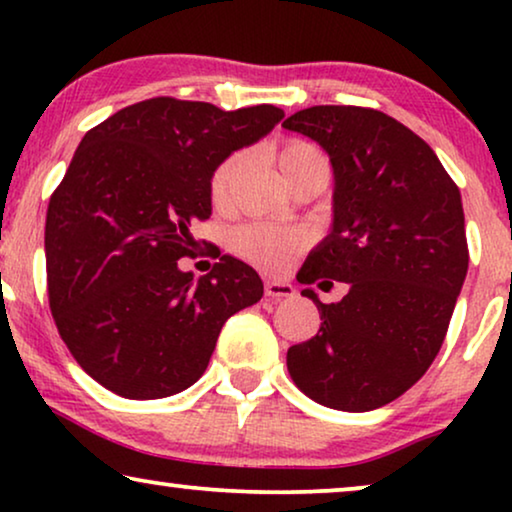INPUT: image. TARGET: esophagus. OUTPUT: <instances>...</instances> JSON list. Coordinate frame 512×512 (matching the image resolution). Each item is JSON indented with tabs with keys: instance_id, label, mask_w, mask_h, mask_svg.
Returning <instances> with one entry per match:
<instances>
[{
	"instance_id": "1",
	"label": "esophagus",
	"mask_w": 512,
	"mask_h": 512,
	"mask_svg": "<svg viewBox=\"0 0 512 512\" xmlns=\"http://www.w3.org/2000/svg\"><path fill=\"white\" fill-rule=\"evenodd\" d=\"M296 289L289 282H279V279H268L265 282V296H270L272 300H286L293 298Z\"/></svg>"
}]
</instances>
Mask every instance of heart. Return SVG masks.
Returning <instances> with one entry per match:
<instances>
[{"mask_svg": "<svg viewBox=\"0 0 512 512\" xmlns=\"http://www.w3.org/2000/svg\"><path fill=\"white\" fill-rule=\"evenodd\" d=\"M324 160L317 146L310 142H293L284 144L282 151L277 153V165L284 172L286 179H291L300 167ZM244 165L242 153H230L223 163L216 167L209 181V193H212V202L216 207H226L230 200V191H233L235 179L240 177ZM230 249L244 261L258 265V268L279 272L289 268L293 258L300 256L310 244V235L300 228H284L275 226V223L265 221H251L244 226H237L228 237Z\"/></svg>", "mask_w": 512, "mask_h": 512, "instance_id": "b5f03b06", "label": "heart"}]
</instances>
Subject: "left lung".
<instances>
[{
    "label": "left lung",
    "instance_id": "1",
    "mask_svg": "<svg viewBox=\"0 0 512 512\" xmlns=\"http://www.w3.org/2000/svg\"><path fill=\"white\" fill-rule=\"evenodd\" d=\"M282 125L314 139L335 177L331 235L298 282L349 286L328 305L303 291L321 326L289 347V375L326 408H382L429 370L445 340L468 270L461 193L431 146L377 109L319 104Z\"/></svg>",
    "mask_w": 512,
    "mask_h": 512
}]
</instances>
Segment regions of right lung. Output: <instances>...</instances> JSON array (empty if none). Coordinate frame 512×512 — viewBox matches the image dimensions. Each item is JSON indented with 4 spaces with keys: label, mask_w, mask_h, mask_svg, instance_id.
<instances>
[{
    "label": "right lung",
    "mask_w": 512,
    "mask_h": 512,
    "mask_svg": "<svg viewBox=\"0 0 512 512\" xmlns=\"http://www.w3.org/2000/svg\"><path fill=\"white\" fill-rule=\"evenodd\" d=\"M272 104L223 111L151 97L86 132L46 212L48 305L76 363L104 389L149 401L200 380L228 317L263 296L254 268L221 256L193 279L191 226L230 153L275 128Z\"/></svg>",
    "instance_id": "1"
}]
</instances>
